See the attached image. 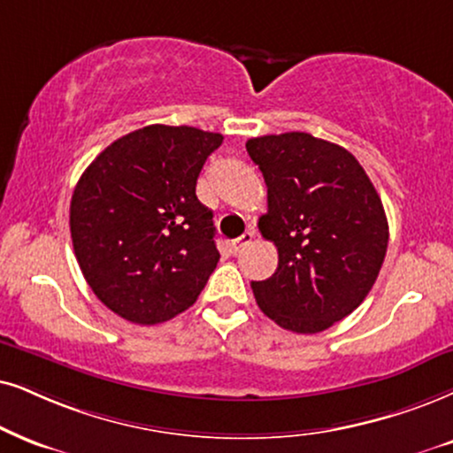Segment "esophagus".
<instances>
[{"mask_svg": "<svg viewBox=\"0 0 453 453\" xmlns=\"http://www.w3.org/2000/svg\"><path fill=\"white\" fill-rule=\"evenodd\" d=\"M253 238H255V232L246 230V232L242 234V236H240V238H236V240H234V242H232V246H234V250H236V253H238V250H240V249H242V246H246V244H249V242H253Z\"/></svg>", "mask_w": 453, "mask_h": 453, "instance_id": "34e87169", "label": "esophagus"}]
</instances>
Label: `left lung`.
<instances>
[{
	"label": "left lung",
	"instance_id": "1",
	"mask_svg": "<svg viewBox=\"0 0 453 453\" xmlns=\"http://www.w3.org/2000/svg\"><path fill=\"white\" fill-rule=\"evenodd\" d=\"M267 186L259 230L278 249V269L250 282L269 319L316 334L362 305L387 255L382 200L351 152L290 131L246 142Z\"/></svg>",
	"mask_w": 453,
	"mask_h": 453
}]
</instances>
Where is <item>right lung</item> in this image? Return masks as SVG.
Here are the masks:
<instances>
[{
  "label": "right lung",
  "mask_w": 453,
  "mask_h": 453,
  "mask_svg": "<svg viewBox=\"0 0 453 453\" xmlns=\"http://www.w3.org/2000/svg\"><path fill=\"white\" fill-rule=\"evenodd\" d=\"M221 142L186 125H148L112 142L74 186V257L94 295L127 322L186 311L217 267L213 211L196 198V180Z\"/></svg>",
  "instance_id": "right-lung-1"
}]
</instances>
